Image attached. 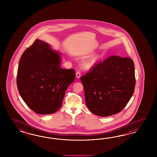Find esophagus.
Masks as SVG:
<instances>
[{
	"mask_svg": "<svg viewBox=\"0 0 157 157\" xmlns=\"http://www.w3.org/2000/svg\"><path fill=\"white\" fill-rule=\"evenodd\" d=\"M81 72L80 71H77L76 72V76L77 78H79L81 77Z\"/></svg>",
	"mask_w": 157,
	"mask_h": 157,
	"instance_id": "1",
	"label": "esophagus"
}]
</instances>
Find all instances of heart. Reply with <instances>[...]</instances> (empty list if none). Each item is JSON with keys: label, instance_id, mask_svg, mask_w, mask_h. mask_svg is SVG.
<instances>
[{"label": "heart", "instance_id": "obj_1", "mask_svg": "<svg viewBox=\"0 0 157 157\" xmlns=\"http://www.w3.org/2000/svg\"><path fill=\"white\" fill-rule=\"evenodd\" d=\"M95 63H96V59L95 58H93V59H90V60L85 62L83 63V66L86 69H89V68H91L92 67L94 66Z\"/></svg>", "mask_w": 157, "mask_h": 157}]
</instances>
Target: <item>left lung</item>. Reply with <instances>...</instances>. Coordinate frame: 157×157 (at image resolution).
Wrapping results in <instances>:
<instances>
[{
	"label": "left lung",
	"instance_id": "1",
	"mask_svg": "<svg viewBox=\"0 0 157 157\" xmlns=\"http://www.w3.org/2000/svg\"><path fill=\"white\" fill-rule=\"evenodd\" d=\"M86 104L97 116L107 117L123 109L135 86V68L129 57L112 56L81 76Z\"/></svg>",
	"mask_w": 157,
	"mask_h": 157
}]
</instances>
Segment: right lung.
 <instances>
[{"label":"right lung","mask_w":157,"mask_h":157,"mask_svg":"<svg viewBox=\"0 0 157 157\" xmlns=\"http://www.w3.org/2000/svg\"><path fill=\"white\" fill-rule=\"evenodd\" d=\"M59 53L36 39L21 56L17 76L19 94L30 109L40 114L59 109L68 86L75 78L74 69L60 66Z\"/></svg>","instance_id":"obj_1"}]
</instances>
